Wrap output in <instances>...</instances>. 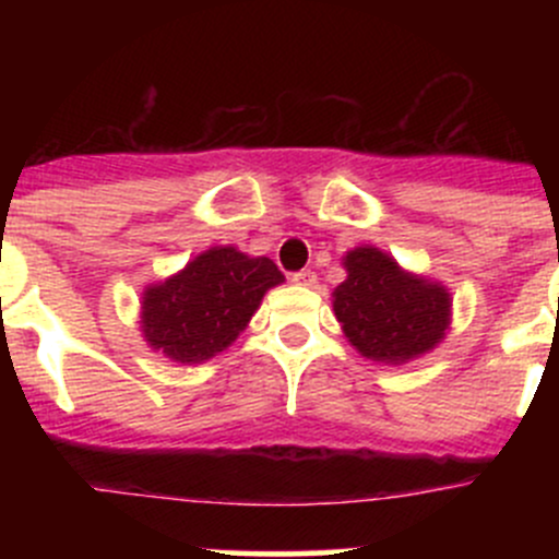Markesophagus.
<instances>
[{
    "instance_id": "34e87169",
    "label": "esophagus",
    "mask_w": 559,
    "mask_h": 559,
    "mask_svg": "<svg viewBox=\"0 0 559 559\" xmlns=\"http://www.w3.org/2000/svg\"><path fill=\"white\" fill-rule=\"evenodd\" d=\"M292 281H295V284H300V286H313L316 284V273L311 267H306V270H300V273L292 275Z\"/></svg>"
}]
</instances>
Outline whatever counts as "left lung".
I'll return each mask as SVG.
<instances>
[{"label": "left lung", "mask_w": 559, "mask_h": 559, "mask_svg": "<svg viewBox=\"0 0 559 559\" xmlns=\"http://www.w3.org/2000/svg\"><path fill=\"white\" fill-rule=\"evenodd\" d=\"M343 267L348 275L332 292V311L362 357L400 365L432 352L447 337L452 321L447 286L405 273L373 246L348 251Z\"/></svg>", "instance_id": "1"}]
</instances>
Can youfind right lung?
<instances>
[{
	"mask_svg": "<svg viewBox=\"0 0 559 559\" xmlns=\"http://www.w3.org/2000/svg\"><path fill=\"white\" fill-rule=\"evenodd\" d=\"M284 284L267 257L213 246L180 273L143 292V337L173 362L197 365L216 357L246 330L264 292Z\"/></svg>",
	"mask_w": 559,
	"mask_h": 559,
	"instance_id": "1",
	"label": "right lung"
}]
</instances>
